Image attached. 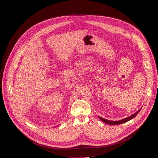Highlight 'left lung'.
Instances as JSON below:
<instances>
[{
	"instance_id": "left-lung-1",
	"label": "left lung",
	"mask_w": 158,
	"mask_h": 158,
	"mask_svg": "<svg viewBox=\"0 0 158 158\" xmlns=\"http://www.w3.org/2000/svg\"><path fill=\"white\" fill-rule=\"evenodd\" d=\"M141 109V108L139 110H138L136 113H135L134 114L131 115V116H130V117H127V118H124V119H122V120H118V121H111V120L104 119V118H102V117H99V118H100L102 122H103L104 123H107V124H109V125H119V124H122V123H123L127 122L128 121H129V120L133 119V118H135V117L138 115V114L140 112Z\"/></svg>"
}]
</instances>
